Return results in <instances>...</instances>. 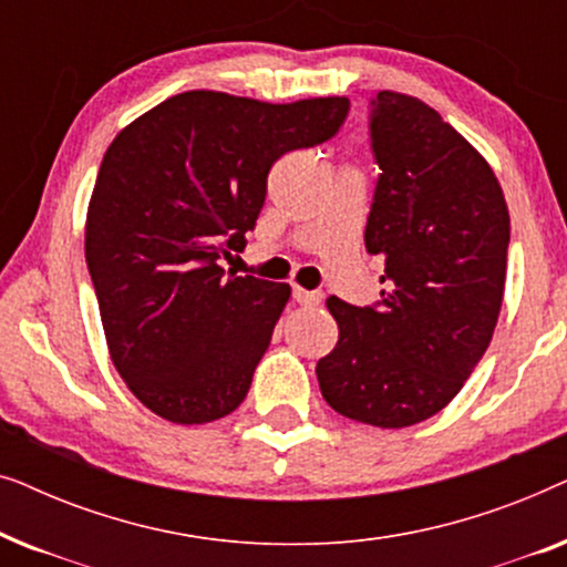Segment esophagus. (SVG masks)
Returning <instances> with one entry per match:
<instances>
[{
  "label": "esophagus",
  "instance_id": "esophagus-1",
  "mask_svg": "<svg viewBox=\"0 0 567 567\" xmlns=\"http://www.w3.org/2000/svg\"><path fill=\"white\" fill-rule=\"evenodd\" d=\"M291 297L301 307H315V305H320V301H322V291H307V289H299V286H293Z\"/></svg>",
  "mask_w": 567,
  "mask_h": 567
}]
</instances>
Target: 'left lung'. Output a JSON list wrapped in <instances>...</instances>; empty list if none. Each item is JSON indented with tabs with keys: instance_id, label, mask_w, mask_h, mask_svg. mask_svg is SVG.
I'll return each instance as SVG.
<instances>
[{
	"instance_id": "left-lung-1",
	"label": "left lung",
	"mask_w": 567,
	"mask_h": 567,
	"mask_svg": "<svg viewBox=\"0 0 567 567\" xmlns=\"http://www.w3.org/2000/svg\"><path fill=\"white\" fill-rule=\"evenodd\" d=\"M369 138L379 177L363 243L384 289L371 307L328 299L340 338L317 379L336 413L405 429L444 410L491 346L511 219L491 165L421 100L379 92Z\"/></svg>"
}]
</instances>
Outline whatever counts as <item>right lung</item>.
I'll return each instance as SVG.
<instances>
[{"mask_svg":"<svg viewBox=\"0 0 567 567\" xmlns=\"http://www.w3.org/2000/svg\"><path fill=\"white\" fill-rule=\"evenodd\" d=\"M348 97L289 105L193 90L121 131L100 165L84 255L111 359L169 423L239 408L291 289L224 276L255 227L274 162L330 142Z\"/></svg>","mask_w":567,"mask_h":567,"instance_id":"obj_1","label":"right lung"}]
</instances>
